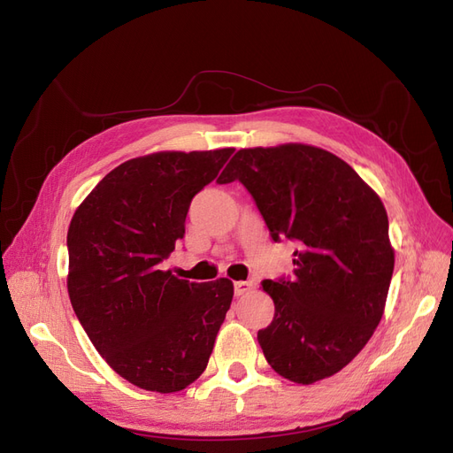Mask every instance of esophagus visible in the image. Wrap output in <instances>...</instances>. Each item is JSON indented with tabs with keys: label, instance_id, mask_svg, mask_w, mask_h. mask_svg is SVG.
<instances>
[{
	"label": "esophagus",
	"instance_id": "1",
	"mask_svg": "<svg viewBox=\"0 0 453 453\" xmlns=\"http://www.w3.org/2000/svg\"><path fill=\"white\" fill-rule=\"evenodd\" d=\"M253 289V281H236L234 283V293L236 296H242Z\"/></svg>",
	"mask_w": 453,
	"mask_h": 453
}]
</instances>
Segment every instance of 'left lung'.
I'll use <instances>...</instances> for the list:
<instances>
[{
	"instance_id": "obj_1",
	"label": "left lung",
	"mask_w": 453,
	"mask_h": 453,
	"mask_svg": "<svg viewBox=\"0 0 453 453\" xmlns=\"http://www.w3.org/2000/svg\"><path fill=\"white\" fill-rule=\"evenodd\" d=\"M242 181L273 242L289 238L293 281H263L276 306L257 340L295 383L349 365L374 334L395 266L388 211L348 162L304 143L240 149L217 183Z\"/></svg>"
}]
</instances>
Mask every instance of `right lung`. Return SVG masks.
Instances as JSON below:
<instances>
[{
    "label": "right lung",
    "instance_id": "add662e5",
    "mask_svg": "<svg viewBox=\"0 0 453 453\" xmlns=\"http://www.w3.org/2000/svg\"><path fill=\"white\" fill-rule=\"evenodd\" d=\"M234 149L160 150L122 162L67 230V293L94 348L145 391L175 393L208 366L234 296L226 278L188 283L158 270L185 234L190 200Z\"/></svg>",
    "mask_w": 453,
    "mask_h": 453
}]
</instances>
